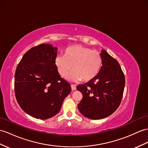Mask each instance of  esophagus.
Segmentation results:
<instances>
[{
	"mask_svg": "<svg viewBox=\"0 0 148 148\" xmlns=\"http://www.w3.org/2000/svg\"><path fill=\"white\" fill-rule=\"evenodd\" d=\"M71 90H75L77 89L76 85H71Z\"/></svg>",
	"mask_w": 148,
	"mask_h": 148,
	"instance_id": "obj_1",
	"label": "esophagus"
}]
</instances>
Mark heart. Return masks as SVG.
<instances>
[{
  "mask_svg": "<svg viewBox=\"0 0 148 148\" xmlns=\"http://www.w3.org/2000/svg\"><path fill=\"white\" fill-rule=\"evenodd\" d=\"M102 62V56L98 51L79 45L68 47L64 56L58 55L55 58V65L62 77L66 76L73 68L68 79L73 82L92 80L99 73Z\"/></svg>",
  "mask_w": 148,
  "mask_h": 148,
  "instance_id": "heart-1",
  "label": "heart"
}]
</instances>
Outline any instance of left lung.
I'll return each mask as SVG.
<instances>
[{
    "label": "left lung",
    "instance_id": "left-lung-1",
    "mask_svg": "<svg viewBox=\"0 0 148 148\" xmlns=\"http://www.w3.org/2000/svg\"><path fill=\"white\" fill-rule=\"evenodd\" d=\"M102 66L97 76L77 89L82 93L78 104L80 113L91 119H101L117 110L121 102L125 77L119 63L105 50L100 53Z\"/></svg>",
    "mask_w": 148,
    "mask_h": 148
}]
</instances>
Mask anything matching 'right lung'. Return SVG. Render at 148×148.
I'll list each match as a JSON object with an SVG mask.
<instances>
[{"mask_svg": "<svg viewBox=\"0 0 148 148\" xmlns=\"http://www.w3.org/2000/svg\"><path fill=\"white\" fill-rule=\"evenodd\" d=\"M57 48L49 44L32 47L17 64L14 81L16 100L25 112L40 119L55 116L71 92L55 65Z\"/></svg>", "mask_w": 148, "mask_h": 148, "instance_id": "add662e5", "label": "right lung"}]
</instances>
